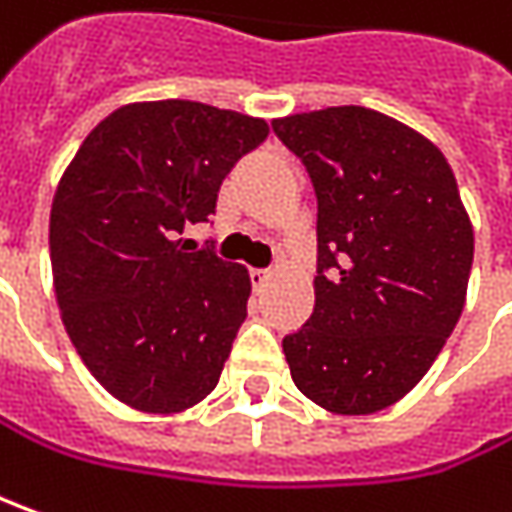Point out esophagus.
Listing matches in <instances>:
<instances>
[{
    "label": "esophagus",
    "mask_w": 512,
    "mask_h": 512,
    "mask_svg": "<svg viewBox=\"0 0 512 512\" xmlns=\"http://www.w3.org/2000/svg\"><path fill=\"white\" fill-rule=\"evenodd\" d=\"M269 277H272V272H269V269H249V280H252V286H255L257 291L269 283Z\"/></svg>",
    "instance_id": "1"
}]
</instances>
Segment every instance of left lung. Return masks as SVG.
I'll return each mask as SVG.
<instances>
[{
    "instance_id": "obj_1",
    "label": "left lung",
    "mask_w": 512,
    "mask_h": 512,
    "mask_svg": "<svg viewBox=\"0 0 512 512\" xmlns=\"http://www.w3.org/2000/svg\"><path fill=\"white\" fill-rule=\"evenodd\" d=\"M317 195L306 326L283 337L294 385L360 416L428 374L465 309L473 226L439 147L397 118L326 107L272 121Z\"/></svg>"
}]
</instances>
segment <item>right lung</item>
Wrapping results in <instances>:
<instances>
[{"label":"right lung","instance_id":"1","mask_svg":"<svg viewBox=\"0 0 512 512\" xmlns=\"http://www.w3.org/2000/svg\"><path fill=\"white\" fill-rule=\"evenodd\" d=\"M269 135L263 118L201 101L110 113L64 169L50 209L62 320L115 399L175 414L215 391L246 320L249 272L186 252V223L215 215L218 189Z\"/></svg>","mask_w":512,"mask_h":512}]
</instances>
